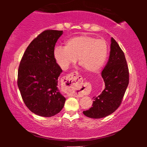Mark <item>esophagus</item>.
<instances>
[{"instance_id":"obj_1","label":"esophagus","mask_w":147,"mask_h":147,"mask_svg":"<svg viewBox=\"0 0 147 147\" xmlns=\"http://www.w3.org/2000/svg\"><path fill=\"white\" fill-rule=\"evenodd\" d=\"M65 82H63L66 91L73 92L76 96L80 97L82 95L80 90L82 87V78L78 76L77 73H71L68 74L64 78Z\"/></svg>"}]
</instances>
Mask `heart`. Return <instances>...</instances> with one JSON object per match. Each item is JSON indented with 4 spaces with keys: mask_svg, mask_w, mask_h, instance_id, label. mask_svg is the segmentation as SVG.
Masks as SVG:
<instances>
[{
    "mask_svg": "<svg viewBox=\"0 0 147 147\" xmlns=\"http://www.w3.org/2000/svg\"><path fill=\"white\" fill-rule=\"evenodd\" d=\"M108 45L102 39L89 35L74 36L65 41V47L57 46L53 51L56 63L62 69L78 62L86 71L98 72L107 58Z\"/></svg>",
    "mask_w": 147,
    "mask_h": 147,
    "instance_id": "heart-1",
    "label": "heart"
}]
</instances>
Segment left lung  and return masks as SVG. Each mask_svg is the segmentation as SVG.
I'll return each mask as SVG.
<instances>
[{
	"label": "left lung",
	"instance_id": "8db88e82",
	"mask_svg": "<svg viewBox=\"0 0 147 147\" xmlns=\"http://www.w3.org/2000/svg\"><path fill=\"white\" fill-rule=\"evenodd\" d=\"M105 88L94 97L92 107L84 111L87 117L102 118L113 113L122 103L129 83V71L124 52L114 38H111L109 59L102 71Z\"/></svg>",
	"mask_w": 147,
	"mask_h": 147
}]
</instances>
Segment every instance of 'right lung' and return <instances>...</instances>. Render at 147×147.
<instances>
[{
  "instance_id": "add662e5",
  "label": "right lung",
  "mask_w": 147,
  "mask_h": 147,
  "mask_svg": "<svg viewBox=\"0 0 147 147\" xmlns=\"http://www.w3.org/2000/svg\"><path fill=\"white\" fill-rule=\"evenodd\" d=\"M63 31L45 30L28 46L20 62L17 84L24 103L34 114L51 117L59 113L65 98L57 88L62 72L53 51Z\"/></svg>"
}]
</instances>
